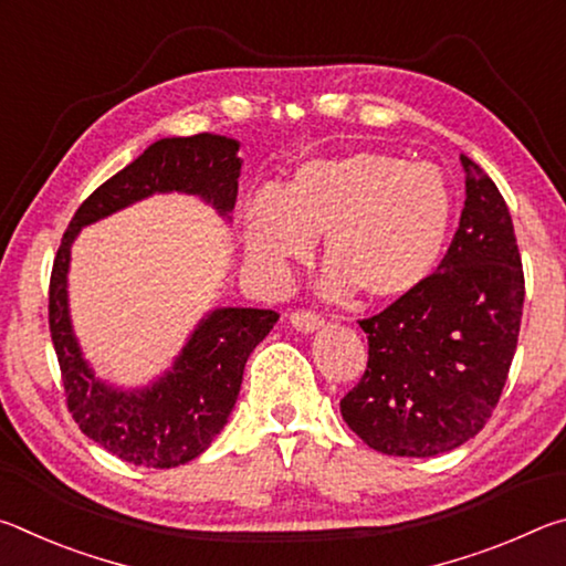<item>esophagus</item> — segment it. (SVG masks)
<instances>
[{"label":"esophagus","mask_w":566,"mask_h":566,"mask_svg":"<svg viewBox=\"0 0 566 566\" xmlns=\"http://www.w3.org/2000/svg\"><path fill=\"white\" fill-rule=\"evenodd\" d=\"M290 324L296 332H304V334H312L324 327V317L317 312H292L290 314Z\"/></svg>","instance_id":"34e87169"}]
</instances>
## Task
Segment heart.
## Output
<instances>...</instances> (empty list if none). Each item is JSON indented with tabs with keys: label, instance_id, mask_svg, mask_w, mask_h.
I'll return each mask as SVG.
<instances>
[{
	"label": "heart",
	"instance_id": "obj_1",
	"mask_svg": "<svg viewBox=\"0 0 566 566\" xmlns=\"http://www.w3.org/2000/svg\"><path fill=\"white\" fill-rule=\"evenodd\" d=\"M452 222V185L437 165L354 151L304 161L284 191H256L244 209V249L256 270L284 282L324 237L319 292L389 302L429 280Z\"/></svg>",
	"mask_w": 566,
	"mask_h": 566
}]
</instances>
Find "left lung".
Returning <instances> with one entry per match:
<instances>
[{"label":"left lung","mask_w":566,"mask_h":566,"mask_svg":"<svg viewBox=\"0 0 566 566\" xmlns=\"http://www.w3.org/2000/svg\"><path fill=\"white\" fill-rule=\"evenodd\" d=\"M459 159L467 199L442 264L417 292L359 322L367 371L339 409L381 454H447L479 434L520 339L524 272L512 214L490 175Z\"/></svg>","instance_id":"1"}]
</instances>
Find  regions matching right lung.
<instances>
[{
  "instance_id": "obj_1",
  "label": "right lung",
  "mask_w": 566,
  "mask_h": 566,
  "mask_svg": "<svg viewBox=\"0 0 566 566\" xmlns=\"http://www.w3.org/2000/svg\"><path fill=\"white\" fill-rule=\"evenodd\" d=\"M239 147L237 139L209 132L157 139L84 199L62 237L50 282V332L66 407L82 432L122 462L169 469L202 454L232 415L249 354L272 332L280 314L214 306L199 319L171 367L149 385H112L94 371L72 327V247L84 227L171 191L202 199L224 222H232L229 214L242 175Z\"/></svg>"
}]
</instances>
